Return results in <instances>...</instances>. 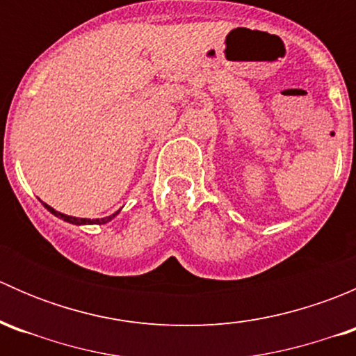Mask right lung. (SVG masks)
I'll list each match as a JSON object with an SVG mask.
<instances>
[{
	"instance_id": "obj_1",
	"label": "right lung",
	"mask_w": 356,
	"mask_h": 356,
	"mask_svg": "<svg viewBox=\"0 0 356 356\" xmlns=\"http://www.w3.org/2000/svg\"><path fill=\"white\" fill-rule=\"evenodd\" d=\"M44 204L46 208H48L49 211H51L53 215H58L60 218H63V220L65 222H70V224H77V225H81V224H105V222H108V220H111V218L115 217V215L117 213H113V215H110V217H105V218H75V217H70V215H63V213H58V211H55L53 210L51 207H48V204L46 203H42Z\"/></svg>"
}]
</instances>
